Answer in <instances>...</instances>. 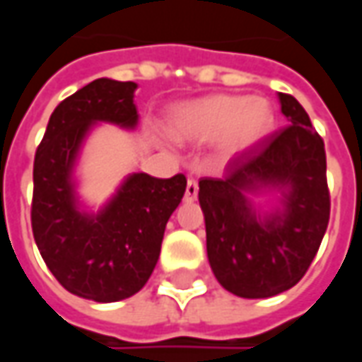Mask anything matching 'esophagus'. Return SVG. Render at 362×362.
Masks as SVG:
<instances>
[{"label":"esophagus","instance_id":"obj_1","mask_svg":"<svg viewBox=\"0 0 362 362\" xmlns=\"http://www.w3.org/2000/svg\"><path fill=\"white\" fill-rule=\"evenodd\" d=\"M197 197H199V183L194 179H189L185 189V199L187 201H197Z\"/></svg>","mask_w":362,"mask_h":362}]
</instances>
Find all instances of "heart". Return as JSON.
I'll return each mask as SVG.
<instances>
[{
  "mask_svg": "<svg viewBox=\"0 0 362 362\" xmlns=\"http://www.w3.org/2000/svg\"><path fill=\"white\" fill-rule=\"evenodd\" d=\"M275 124V107L267 99L250 95H210L179 105L169 115V134L177 142L224 140L228 153H240L263 142Z\"/></svg>",
  "mask_w": 362,
  "mask_h": 362,
  "instance_id": "1",
  "label": "heart"
}]
</instances>
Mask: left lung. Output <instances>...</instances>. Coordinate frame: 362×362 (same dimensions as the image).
I'll return each mask as SVG.
<instances>
[{
  "instance_id": "1",
  "label": "left lung",
  "mask_w": 362,
  "mask_h": 362,
  "mask_svg": "<svg viewBox=\"0 0 362 362\" xmlns=\"http://www.w3.org/2000/svg\"><path fill=\"white\" fill-rule=\"evenodd\" d=\"M288 127L228 163L224 177H202L199 202L212 273L242 298L288 291L308 271L329 222L324 140L292 95L279 93ZM275 190L261 211L250 197Z\"/></svg>"
}]
</instances>
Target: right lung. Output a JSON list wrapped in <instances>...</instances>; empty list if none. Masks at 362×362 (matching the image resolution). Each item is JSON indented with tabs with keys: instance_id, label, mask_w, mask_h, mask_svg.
I'll return each instance as SVG.
<instances>
[{
	"instance_id": "1",
	"label": "right lung",
	"mask_w": 362,
	"mask_h": 362,
	"mask_svg": "<svg viewBox=\"0 0 362 362\" xmlns=\"http://www.w3.org/2000/svg\"><path fill=\"white\" fill-rule=\"evenodd\" d=\"M134 81L99 78L50 115L33 169V235L46 267L64 288L95 302H119L152 275L169 216L187 189L185 175H128L97 212L81 209L76 163L97 122L138 124Z\"/></svg>"
}]
</instances>
